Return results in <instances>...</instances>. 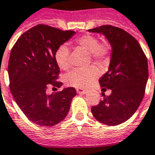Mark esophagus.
Returning <instances> with one entry per match:
<instances>
[{
	"label": "esophagus",
	"instance_id": "34e87169",
	"mask_svg": "<svg viewBox=\"0 0 155 155\" xmlns=\"http://www.w3.org/2000/svg\"><path fill=\"white\" fill-rule=\"evenodd\" d=\"M78 94H86L87 91L84 89V88H77L76 89Z\"/></svg>",
	"mask_w": 155,
	"mask_h": 155
}]
</instances>
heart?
I'll list each match as a JSON object with an SVG mask.
<instances>
[{
    "instance_id": "heart-1",
    "label": "heart",
    "mask_w": 155,
    "mask_h": 155,
    "mask_svg": "<svg viewBox=\"0 0 155 155\" xmlns=\"http://www.w3.org/2000/svg\"><path fill=\"white\" fill-rule=\"evenodd\" d=\"M75 45L86 52L90 54L92 60L99 65L107 63L110 52V47L107 43H99L96 37L91 35H84L75 39ZM68 46L61 45L54 53V59L57 66L62 70H67L70 67ZM99 75V70L96 67H88L85 68H76L70 71L65 76L68 85L84 88L90 86Z\"/></svg>"
}]
</instances>
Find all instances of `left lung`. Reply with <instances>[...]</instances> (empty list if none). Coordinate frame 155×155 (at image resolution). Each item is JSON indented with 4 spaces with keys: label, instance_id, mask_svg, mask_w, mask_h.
<instances>
[{
    "label": "left lung",
    "instance_id": "8db88e82",
    "mask_svg": "<svg viewBox=\"0 0 155 155\" xmlns=\"http://www.w3.org/2000/svg\"><path fill=\"white\" fill-rule=\"evenodd\" d=\"M103 34L111 46L108 71L99 79L103 89H111L91 111L96 120L107 125H117L128 120L140 104L148 80L147 59L132 35L120 28L103 25L88 30Z\"/></svg>",
    "mask_w": 155,
    "mask_h": 155
}]
</instances>
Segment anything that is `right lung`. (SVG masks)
<instances>
[{"label":"right lung","instance_id":"obj_1","mask_svg":"<svg viewBox=\"0 0 155 155\" xmlns=\"http://www.w3.org/2000/svg\"><path fill=\"white\" fill-rule=\"evenodd\" d=\"M75 34L45 24H38L24 32L13 46L8 60L10 91L23 114L33 123L53 126L68 113L71 102L76 96L69 87L55 94L47 95L48 84L62 86L56 81L59 68L54 53L59 45Z\"/></svg>","mask_w":155,"mask_h":155}]
</instances>
